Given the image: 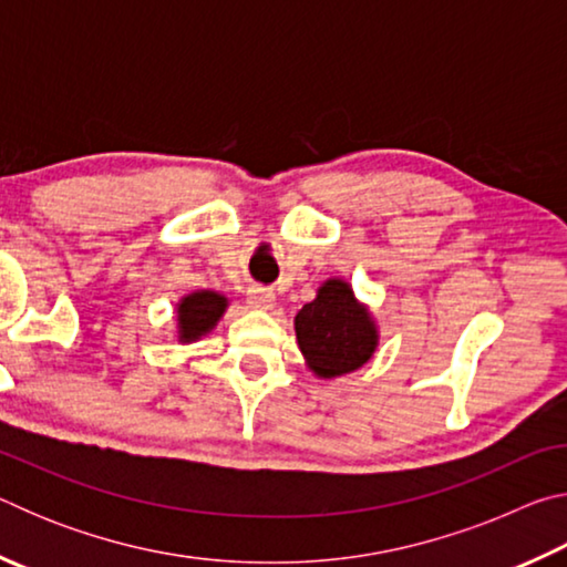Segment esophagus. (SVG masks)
<instances>
[{
    "label": "esophagus",
    "mask_w": 567,
    "mask_h": 567,
    "mask_svg": "<svg viewBox=\"0 0 567 567\" xmlns=\"http://www.w3.org/2000/svg\"><path fill=\"white\" fill-rule=\"evenodd\" d=\"M247 305L252 307V310H270L275 305V292L267 290V287H249L247 292Z\"/></svg>",
    "instance_id": "1"
}]
</instances>
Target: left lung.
<instances>
[{"instance_id":"8db88e82","label":"left lung","mask_w":567,"mask_h":567,"mask_svg":"<svg viewBox=\"0 0 567 567\" xmlns=\"http://www.w3.org/2000/svg\"><path fill=\"white\" fill-rule=\"evenodd\" d=\"M295 338L307 370L320 380H334L372 360L380 344V324L348 280L328 277L315 300L295 315Z\"/></svg>"}]
</instances>
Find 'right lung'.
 Segmentation results:
<instances>
[{"label": "right lung", "mask_w": 567, "mask_h": 567, "mask_svg": "<svg viewBox=\"0 0 567 567\" xmlns=\"http://www.w3.org/2000/svg\"><path fill=\"white\" fill-rule=\"evenodd\" d=\"M229 300L217 290H192L175 305V340L192 344L207 338L227 312Z\"/></svg>", "instance_id": "obj_1"}]
</instances>
